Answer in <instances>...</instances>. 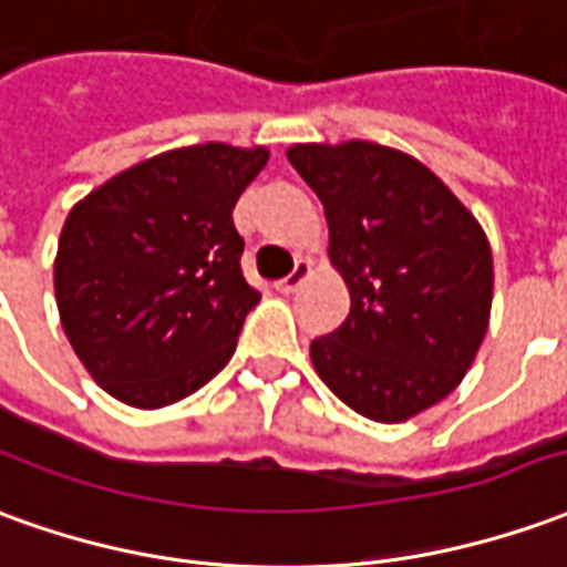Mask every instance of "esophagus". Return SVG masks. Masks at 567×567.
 <instances>
[{
  "label": "esophagus",
  "instance_id": "esophagus-1",
  "mask_svg": "<svg viewBox=\"0 0 567 567\" xmlns=\"http://www.w3.org/2000/svg\"><path fill=\"white\" fill-rule=\"evenodd\" d=\"M307 276H310V264H307V260H297L295 270L288 272L285 279H279V282H276V288H279L282 295H291V291H297V288H300V282H303Z\"/></svg>",
  "mask_w": 567,
  "mask_h": 567
}]
</instances>
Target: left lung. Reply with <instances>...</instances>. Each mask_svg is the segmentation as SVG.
Returning a JSON list of instances; mask_svg holds the SVG:
<instances>
[{
  "instance_id": "1",
  "label": "left lung",
  "mask_w": 567,
  "mask_h": 567,
  "mask_svg": "<svg viewBox=\"0 0 567 567\" xmlns=\"http://www.w3.org/2000/svg\"><path fill=\"white\" fill-rule=\"evenodd\" d=\"M288 162L319 196L350 316L310 343L328 390L399 423L442 402L488 331L491 248L426 165L390 146L297 144Z\"/></svg>"
}]
</instances>
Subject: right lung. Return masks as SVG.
<instances>
[{
    "label": "right lung",
    "instance_id": "obj_1",
    "mask_svg": "<svg viewBox=\"0 0 567 567\" xmlns=\"http://www.w3.org/2000/svg\"><path fill=\"white\" fill-rule=\"evenodd\" d=\"M267 150H168L89 193L63 224L54 295L89 374L134 408L187 399L236 352L257 288L233 208Z\"/></svg>",
    "mask_w": 567,
    "mask_h": 567
}]
</instances>
